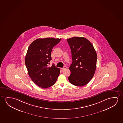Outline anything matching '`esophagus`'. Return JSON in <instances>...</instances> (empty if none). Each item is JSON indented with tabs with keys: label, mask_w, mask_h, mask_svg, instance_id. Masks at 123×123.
Returning a JSON list of instances; mask_svg holds the SVG:
<instances>
[{
	"label": "esophagus",
	"mask_w": 123,
	"mask_h": 123,
	"mask_svg": "<svg viewBox=\"0 0 123 123\" xmlns=\"http://www.w3.org/2000/svg\"><path fill=\"white\" fill-rule=\"evenodd\" d=\"M66 68H67V67H66V66H64V67H63V68H61V69H62V70L66 69Z\"/></svg>",
	"instance_id": "1"
}]
</instances>
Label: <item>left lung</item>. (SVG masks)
<instances>
[{"instance_id": "obj_1", "label": "left lung", "mask_w": 123, "mask_h": 123, "mask_svg": "<svg viewBox=\"0 0 123 123\" xmlns=\"http://www.w3.org/2000/svg\"><path fill=\"white\" fill-rule=\"evenodd\" d=\"M72 62L69 67L70 82L77 86H85L92 79L96 67L97 54L93 45L84 37L67 39Z\"/></svg>"}]
</instances>
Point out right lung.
I'll use <instances>...</instances> for the list:
<instances>
[{"instance_id": "obj_1", "label": "right lung", "mask_w": 123, "mask_h": 123, "mask_svg": "<svg viewBox=\"0 0 123 123\" xmlns=\"http://www.w3.org/2000/svg\"><path fill=\"white\" fill-rule=\"evenodd\" d=\"M61 39L47 37L35 40L29 46L25 63L29 76L35 84L46 88L55 84L60 69L54 64L49 66L52 60V48Z\"/></svg>"}]
</instances>
